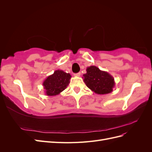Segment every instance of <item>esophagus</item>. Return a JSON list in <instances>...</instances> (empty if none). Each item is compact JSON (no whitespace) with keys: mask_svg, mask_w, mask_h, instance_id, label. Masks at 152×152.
<instances>
[{"mask_svg":"<svg viewBox=\"0 0 152 152\" xmlns=\"http://www.w3.org/2000/svg\"><path fill=\"white\" fill-rule=\"evenodd\" d=\"M80 73L79 72V73H75L74 74V76H75V77H80Z\"/></svg>","mask_w":152,"mask_h":152,"instance_id":"obj_1","label":"esophagus"}]
</instances>
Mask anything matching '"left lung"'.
I'll use <instances>...</instances> for the list:
<instances>
[{"label": "left lung", "mask_w": 152, "mask_h": 152, "mask_svg": "<svg viewBox=\"0 0 152 152\" xmlns=\"http://www.w3.org/2000/svg\"><path fill=\"white\" fill-rule=\"evenodd\" d=\"M83 77L87 87L98 94L112 93L115 85L114 78L110 73L99 70L96 66L87 67Z\"/></svg>", "instance_id": "1"}]
</instances>
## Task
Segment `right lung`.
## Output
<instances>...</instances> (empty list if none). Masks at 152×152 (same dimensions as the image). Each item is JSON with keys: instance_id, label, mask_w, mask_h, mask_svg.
<instances>
[{"instance_id": "right-lung-1", "label": "right lung", "mask_w": 152, "mask_h": 152, "mask_svg": "<svg viewBox=\"0 0 152 152\" xmlns=\"http://www.w3.org/2000/svg\"><path fill=\"white\" fill-rule=\"evenodd\" d=\"M72 76L63 70H57L52 75L45 79L42 85L45 93L49 96H54L60 94L70 83Z\"/></svg>"}]
</instances>
